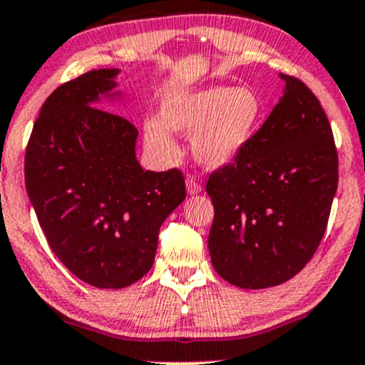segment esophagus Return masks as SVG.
Masks as SVG:
<instances>
[{"instance_id":"esophagus-1","label":"esophagus","mask_w":365,"mask_h":365,"mask_svg":"<svg viewBox=\"0 0 365 365\" xmlns=\"http://www.w3.org/2000/svg\"><path fill=\"white\" fill-rule=\"evenodd\" d=\"M186 191L187 195H198L202 193V186H200V182L197 181L195 178H186Z\"/></svg>"}]
</instances>
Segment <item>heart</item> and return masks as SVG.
Instances as JSON below:
<instances>
[{"mask_svg":"<svg viewBox=\"0 0 365 365\" xmlns=\"http://www.w3.org/2000/svg\"><path fill=\"white\" fill-rule=\"evenodd\" d=\"M262 101L249 87L179 90L162 104V120L144 121V146L158 162L179 155L172 132L191 134V153L202 167L225 168L237 162L256 137Z\"/></svg>","mask_w":365,"mask_h":365,"instance_id":"heart-1","label":"heart"}]
</instances>
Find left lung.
Masks as SVG:
<instances>
[{
    "label": "left lung",
    "instance_id": "obj_1",
    "mask_svg": "<svg viewBox=\"0 0 365 365\" xmlns=\"http://www.w3.org/2000/svg\"><path fill=\"white\" fill-rule=\"evenodd\" d=\"M282 97L244 155L210 175V261L240 289L275 287L312 259L338 190V153L319 99L303 81Z\"/></svg>",
    "mask_w": 365,
    "mask_h": 365
}]
</instances>
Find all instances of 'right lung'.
Returning a JSON list of instances; mask_svg holds the SVG:
<instances>
[{"instance_id":"1","label":"right lung","mask_w":365,"mask_h":365,"mask_svg":"<svg viewBox=\"0 0 365 365\" xmlns=\"http://www.w3.org/2000/svg\"><path fill=\"white\" fill-rule=\"evenodd\" d=\"M120 69H93L50 93L26 150V190L62 264L99 289H121L155 262L163 221L186 198L179 170H144L137 128L99 109L121 103Z\"/></svg>"}]
</instances>
